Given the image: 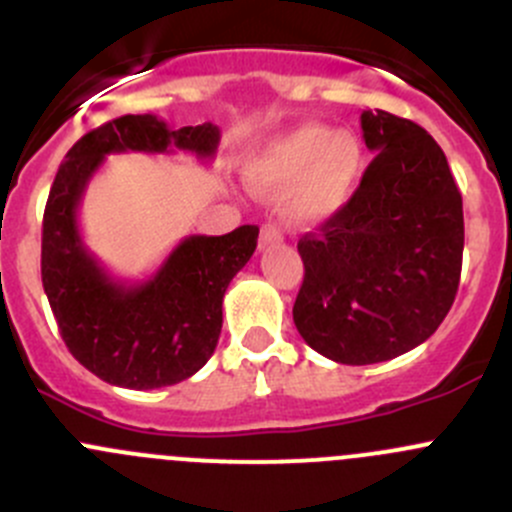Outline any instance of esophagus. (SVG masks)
<instances>
[{
    "label": "esophagus",
    "mask_w": 512,
    "mask_h": 512,
    "mask_svg": "<svg viewBox=\"0 0 512 512\" xmlns=\"http://www.w3.org/2000/svg\"><path fill=\"white\" fill-rule=\"evenodd\" d=\"M277 242H282L280 225H275V223L262 225V230H260V250H265V247H270V245H277Z\"/></svg>",
    "instance_id": "34e87169"
}]
</instances>
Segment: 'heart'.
Instances as JSON below:
<instances>
[{
	"instance_id": "obj_1",
	"label": "heart",
	"mask_w": 512,
	"mask_h": 512,
	"mask_svg": "<svg viewBox=\"0 0 512 512\" xmlns=\"http://www.w3.org/2000/svg\"><path fill=\"white\" fill-rule=\"evenodd\" d=\"M364 173V148L352 131L304 123L267 143L247 165V180L267 198L294 188L289 213L322 220L337 213Z\"/></svg>"
}]
</instances>
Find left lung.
I'll list each match as a JSON object with an SVG mask.
<instances>
[{
	"instance_id": "obj_1",
	"label": "left lung",
	"mask_w": 512,
	"mask_h": 512,
	"mask_svg": "<svg viewBox=\"0 0 512 512\" xmlns=\"http://www.w3.org/2000/svg\"><path fill=\"white\" fill-rule=\"evenodd\" d=\"M376 153L359 188L297 250L292 317L337 364H376L426 342L446 319L463 262V200L441 146L409 118L361 113Z\"/></svg>"
}]
</instances>
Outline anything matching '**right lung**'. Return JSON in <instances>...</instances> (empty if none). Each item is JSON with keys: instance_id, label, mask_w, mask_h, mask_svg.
Listing matches in <instances>:
<instances>
[{"instance_id": "obj_1", "label": "right lung", "mask_w": 512, "mask_h": 512, "mask_svg": "<svg viewBox=\"0 0 512 512\" xmlns=\"http://www.w3.org/2000/svg\"><path fill=\"white\" fill-rule=\"evenodd\" d=\"M213 123L165 126L151 113L103 123L74 143L49 190L41 230V282L61 339L79 364L123 389H160L203 369L223 329V297L257 247V225L227 235H190L151 280H113L86 250L79 203L111 153L185 151L213 158Z\"/></svg>"}]
</instances>
